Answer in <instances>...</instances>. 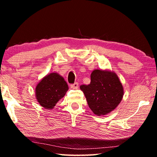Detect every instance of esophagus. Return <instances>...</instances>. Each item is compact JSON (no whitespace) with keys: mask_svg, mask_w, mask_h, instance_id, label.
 I'll return each instance as SVG.
<instances>
[{"mask_svg":"<svg viewBox=\"0 0 157 157\" xmlns=\"http://www.w3.org/2000/svg\"><path fill=\"white\" fill-rule=\"evenodd\" d=\"M78 87H79V85H78V82H75V83H74V84L71 85V88L73 89H78Z\"/></svg>","mask_w":157,"mask_h":157,"instance_id":"1","label":"esophagus"}]
</instances>
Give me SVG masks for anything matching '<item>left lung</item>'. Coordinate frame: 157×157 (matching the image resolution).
Instances as JSON below:
<instances>
[{"label": "left lung", "mask_w": 157, "mask_h": 157, "mask_svg": "<svg viewBox=\"0 0 157 157\" xmlns=\"http://www.w3.org/2000/svg\"><path fill=\"white\" fill-rule=\"evenodd\" d=\"M89 108L98 116L113 111L120 104L124 89L118 75L113 71L95 69L91 74V83L81 85Z\"/></svg>", "instance_id": "left-lung-1"}]
</instances>
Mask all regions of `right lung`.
<instances>
[{
	"mask_svg": "<svg viewBox=\"0 0 157 157\" xmlns=\"http://www.w3.org/2000/svg\"><path fill=\"white\" fill-rule=\"evenodd\" d=\"M68 86L62 76L51 73L44 77L35 88L37 102L42 107L51 110L64 96Z\"/></svg>",
	"mask_w": 157,
	"mask_h": 157,
	"instance_id": "1",
	"label": "right lung"
}]
</instances>
